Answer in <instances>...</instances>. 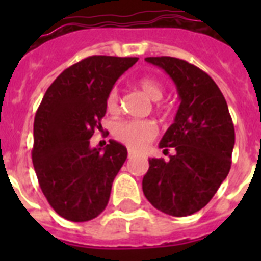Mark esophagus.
Returning <instances> with one entry per match:
<instances>
[{"label": "esophagus", "instance_id": "34e87169", "mask_svg": "<svg viewBox=\"0 0 261 261\" xmlns=\"http://www.w3.org/2000/svg\"><path fill=\"white\" fill-rule=\"evenodd\" d=\"M134 155H135L134 151H133V150H128V159H133Z\"/></svg>", "mask_w": 261, "mask_h": 261}]
</instances>
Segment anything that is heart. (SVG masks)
I'll return each mask as SVG.
<instances>
[{"mask_svg":"<svg viewBox=\"0 0 261 261\" xmlns=\"http://www.w3.org/2000/svg\"><path fill=\"white\" fill-rule=\"evenodd\" d=\"M139 89L153 101H159L164 96L163 84L150 77H143L138 81ZM119 106V92L111 89L107 96V108L115 111ZM115 138L126 146L139 150L151 142L157 135V127L150 120H120L114 126Z\"/></svg>","mask_w":261,"mask_h":261,"instance_id":"1","label":"heart"}]
</instances>
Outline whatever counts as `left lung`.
<instances>
[{
  "label": "left lung",
  "instance_id": "8db88e82",
  "mask_svg": "<svg viewBox=\"0 0 261 261\" xmlns=\"http://www.w3.org/2000/svg\"><path fill=\"white\" fill-rule=\"evenodd\" d=\"M177 88L180 106L160 147H173L169 161L149 159L146 199L168 215L187 217L210 202L230 171L234 126L226 100L210 75L187 61L149 57Z\"/></svg>",
  "mask_w": 261,
  "mask_h": 261
}]
</instances>
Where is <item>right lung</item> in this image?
Instances as JSON below:
<instances>
[{
    "label": "right lung",
    "mask_w": 261,
    "mask_h": 261,
    "mask_svg": "<svg viewBox=\"0 0 261 261\" xmlns=\"http://www.w3.org/2000/svg\"><path fill=\"white\" fill-rule=\"evenodd\" d=\"M138 58L93 55L67 67L51 84L34 122L32 163L50 206L62 218L85 222L108 204L115 176L127 159L122 143L104 149L89 139L101 128L107 96Z\"/></svg>",
    "instance_id": "add662e5"
}]
</instances>
